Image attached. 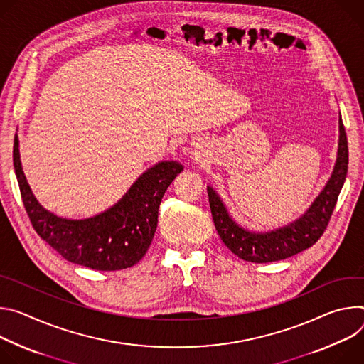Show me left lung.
<instances>
[{"label": "left lung", "instance_id": "obj_1", "mask_svg": "<svg viewBox=\"0 0 364 364\" xmlns=\"http://www.w3.org/2000/svg\"><path fill=\"white\" fill-rule=\"evenodd\" d=\"M338 151L330 181L321 191L308 211L294 223L267 232H255L238 225L228 214L218 193L207 186L210 208L223 243L240 259L252 263H269L295 256L314 246L324 234L348 169L347 136L340 115Z\"/></svg>", "mask_w": 364, "mask_h": 364}]
</instances>
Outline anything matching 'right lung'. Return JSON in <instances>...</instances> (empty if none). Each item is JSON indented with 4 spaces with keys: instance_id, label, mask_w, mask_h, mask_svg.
I'll use <instances>...</instances> for the list:
<instances>
[{
    "instance_id": "add662e5",
    "label": "right lung",
    "mask_w": 364,
    "mask_h": 364,
    "mask_svg": "<svg viewBox=\"0 0 364 364\" xmlns=\"http://www.w3.org/2000/svg\"><path fill=\"white\" fill-rule=\"evenodd\" d=\"M13 161L23 204L36 232L68 262L94 270L127 269L141 260L156 232L160 200L183 171L178 161H160L109 210L85 220H66L37 203L21 168L17 134Z\"/></svg>"
}]
</instances>
